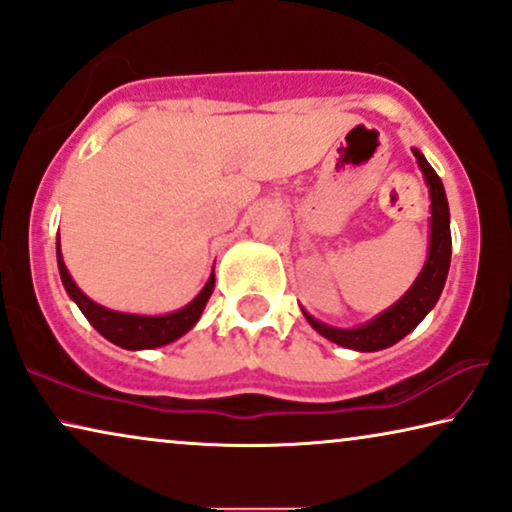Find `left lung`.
I'll list each match as a JSON object with an SVG mask.
<instances>
[{
	"label": "left lung",
	"mask_w": 512,
	"mask_h": 512,
	"mask_svg": "<svg viewBox=\"0 0 512 512\" xmlns=\"http://www.w3.org/2000/svg\"><path fill=\"white\" fill-rule=\"evenodd\" d=\"M412 154L417 156L419 170L424 173L428 196H431V234H428V255L424 262V269L419 271L417 281L412 283V288L405 292L393 306H388L386 311H381L379 316L367 320L363 325L356 327H335L320 323L311 316L309 311H304V318L309 320V325L318 335H323L330 342H335L344 349L353 351H381L388 346L398 344L400 339L417 327L421 320L426 318V313L438 304L445 288L447 274H449V260H452V231H449V206L445 187L442 180L435 175L431 163L426 161V156L419 152L417 147H412Z\"/></svg>",
	"instance_id": "obj_1"
}]
</instances>
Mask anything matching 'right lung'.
<instances>
[{"label":"right lung","instance_id":"1","mask_svg":"<svg viewBox=\"0 0 512 512\" xmlns=\"http://www.w3.org/2000/svg\"><path fill=\"white\" fill-rule=\"evenodd\" d=\"M56 257H58L60 281H63L67 295H70L72 302L79 306V311L84 313L88 323H91L102 337L109 339V342L128 351L159 349V346H166L170 342H175V339H180L182 335H187V332L199 323L201 313L206 309L208 299L215 290V269H213V274H210L199 295H196L187 306H182V309L161 313V316L114 311L98 302H93V299L84 295V292L79 290V285L72 281L70 271H67L63 262V252H60V234L56 238Z\"/></svg>","mask_w":512,"mask_h":512}]
</instances>
